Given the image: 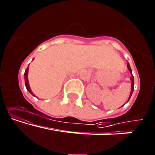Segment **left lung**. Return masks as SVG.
Listing matches in <instances>:
<instances>
[{"mask_svg": "<svg viewBox=\"0 0 155 155\" xmlns=\"http://www.w3.org/2000/svg\"><path fill=\"white\" fill-rule=\"evenodd\" d=\"M127 67H128V69H129V71L131 72V74H132V76H131V78H130L131 81H132V84H131V86H132V91H131V93H130V96H129V99H130L131 96H132V93H133V91H134V78H133V76H132V70H131V68H130V66H129V63H128V64H127ZM124 105H125V104H124ZM124 105H123V106H124Z\"/></svg>", "mask_w": 155, "mask_h": 155, "instance_id": "obj_1", "label": "left lung"}]
</instances>
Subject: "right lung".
<instances>
[{
    "label": "right lung",
    "instance_id": "add662e5",
    "mask_svg": "<svg viewBox=\"0 0 155 155\" xmlns=\"http://www.w3.org/2000/svg\"><path fill=\"white\" fill-rule=\"evenodd\" d=\"M28 70H29V67L27 68L26 69V71H25V73H24V77H25V85H26V89H27V91H29V93H30L32 95L35 96L34 94H32V91H31L30 87H29V81H28Z\"/></svg>",
    "mask_w": 155,
    "mask_h": 155
}]
</instances>
